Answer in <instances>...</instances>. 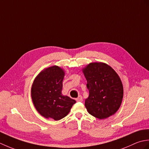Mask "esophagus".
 Listing matches in <instances>:
<instances>
[{"instance_id":"1","label":"esophagus","mask_w":149,"mask_h":149,"mask_svg":"<svg viewBox=\"0 0 149 149\" xmlns=\"http://www.w3.org/2000/svg\"><path fill=\"white\" fill-rule=\"evenodd\" d=\"M75 100H76L77 102H82L83 101V97H82L81 95H79V97L76 98Z\"/></svg>"}]
</instances>
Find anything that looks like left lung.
<instances>
[{"mask_svg": "<svg viewBox=\"0 0 149 149\" xmlns=\"http://www.w3.org/2000/svg\"><path fill=\"white\" fill-rule=\"evenodd\" d=\"M86 79L89 97L85 107L90 115L105 119L114 115L120 107L123 90L116 72L104 63H91L83 69Z\"/></svg>", "mask_w": 149, "mask_h": 149, "instance_id": "8db88e82", "label": "left lung"}]
</instances>
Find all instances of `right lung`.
I'll use <instances>...</instances> for the list:
<instances>
[{
    "label": "right lung",
    "instance_id": "obj_1",
    "mask_svg": "<svg viewBox=\"0 0 149 149\" xmlns=\"http://www.w3.org/2000/svg\"><path fill=\"white\" fill-rule=\"evenodd\" d=\"M65 72L58 66L44 69L37 75L31 88V97L34 107L41 115L59 120L68 115L76 102L63 95Z\"/></svg>",
    "mask_w": 149,
    "mask_h": 149
}]
</instances>
